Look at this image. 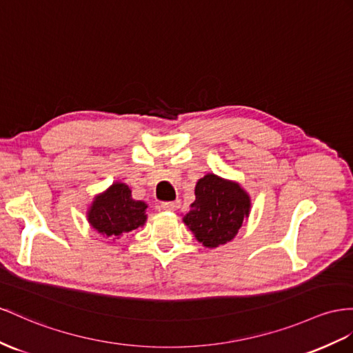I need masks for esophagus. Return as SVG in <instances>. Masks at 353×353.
I'll return each instance as SVG.
<instances>
[{
    "instance_id": "obj_1",
    "label": "esophagus",
    "mask_w": 353,
    "mask_h": 353,
    "mask_svg": "<svg viewBox=\"0 0 353 353\" xmlns=\"http://www.w3.org/2000/svg\"><path fill=\"white\" fill-rule=\"evenodd\" d=\"M180 207V201H170V203H162L161 209L165 212H174Z\"/></svg>"
}]
</instances>
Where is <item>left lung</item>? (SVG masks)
Listing matches in <instances>:
<instances>
[{
	"mask_svg": "<svg viewBox=\"0 0 353 353\" xmlns=\"http://www.w3.org/2000/svg\"><path fill=\"white\" fill-rule=\"evenodd\" d=\"M250 195L239 182L207 173L195 185V201L183 223L204 248L227 245L249 219Z\"/></svg>",
	"mask_w": 353,
	"mask_h": 353,
	"instance_id": "1",
	"label": "left lung"
}]
</instances>
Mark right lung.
I'll return each mask as SVG.
<instances>
[{"instance_id":"obj_1","label":"right lung","mask_w":353,"mask_h":353,"mask_svg":"<svg viewBox=\"0 0 353 353\" xmlns=\"http://www.w3.org/2000/svg\"><path fill=\"white\" fill-rule=\"evenodd\" d=\"M146 203L134 200L128 185L113 182L94 196L88 205L86 219L103 237L121 239L146 223Z\"/></svg>"}]
</instances>
